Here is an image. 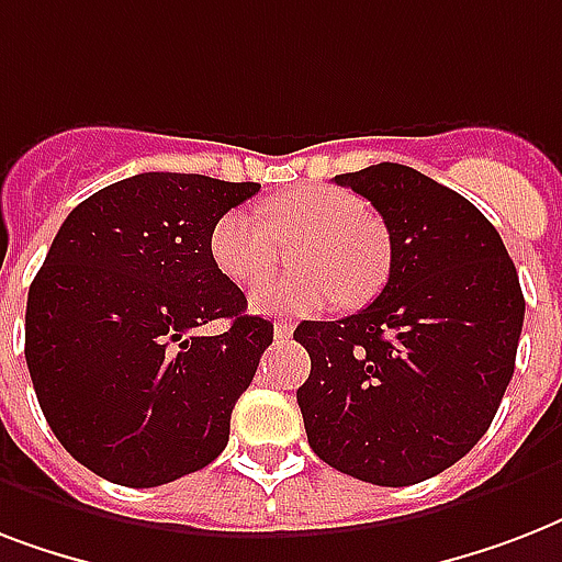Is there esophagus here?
<instances>
[{"instance_id": "obj_1", "label": "esophagus", "mask_w": 562, "mask_h": 562, "mask_svg": "<svg viewBox=\"0 0 562 562\" xmlns=\"http://www.w3.org/2000/svg\"><path fill=\"white\" fill-rule=\"evenodd\" d=\"M291 335H294V324H291V321H277V324H273V338H277V341H289Z\"/></svg>"}]
</instances>
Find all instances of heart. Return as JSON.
I'll use <instances>...</instances> for the list:
<instances>
[{"mask_svg": "<svg viewBox=\"0 0 562 562\" xmlns=\"http://www.w3.org/2000/svg\"><path fill=\"white\" fill-rule=\"evenodd\" d=\"M262 218L227 210L210 233V254L224 277L238 285L258 280L279 258V241H304L295 261L304 268L256 282L250 306L265 315H303L333 303H364L387 271L384 229L368 218V206L352 192L303 187L265 201Z\"/></svg>", "mask_w": 562, "mask_h": 562, "instance_id": "1", "label": "heart"}]
</instances>
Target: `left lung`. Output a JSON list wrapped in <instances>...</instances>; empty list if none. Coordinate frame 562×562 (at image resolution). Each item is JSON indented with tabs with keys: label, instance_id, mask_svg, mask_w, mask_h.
Segmentation results:
<instances>
[{
	"label": "left lung",
	"instance_id": "8db88e82",
	"mask_svg": "<svg viewBox=\"0 0 562 562\" xmlns=\"http://www.w3.org/2000/svg\"><path fill=\"white\" fill-rule=\"evenodd\" d=\"M373 203L391 273L359 315L294 329L308 446L344 475L408 487L461 461L496 417L525 297L496 227L463 194L400 162L335 175Z\"/></svg>",
	"mask_w": 562,
	"mask_h": 562
}]
</instances>
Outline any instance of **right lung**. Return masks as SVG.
<instances>
[{
  "label": "right lung",
  "mask_w": 562,
  "mask_h": 562,
  "mask_svg": "<svg viewBox=\"0 0 562 562\" xmlns=\"http://www.w3.org/2000/svg\"><path fill=\"white\" fill-rule=\"evenodd\" d=\"M259 192L145 171L99 189L57 229L29 289L25 361L75 461L122 487H160L224 452L273 324L210 254L212 224ZM229 319L227 334L196 326Z\"/></svg>",
  "instance_id": "obj_1"
}]
</instances>
